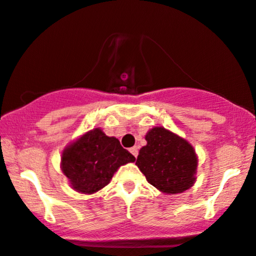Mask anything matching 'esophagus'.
<instances>
[{"instance_id": "1", "label": "esophagus", "mask_w": 256, "mask_h": 256, "mask_svg": "<svg viewBox=\"0 0 256 256\" xmlns=\"http://www.w3.org/2000/svg\"><path fill=\"white\" fill-rule=\"evenodd\" d=\"M130 152L132 154V155L134 156V158H137V156H138V148H137V146L131 148V149H130Z\"/></svg>"}]
</instances>
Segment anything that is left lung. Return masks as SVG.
Masks as SVG:
<instances>
[{
  "mask_svg": "<svg viewBox=\"0 0 256 256\" xmlns=\"http://www.w3.org/2000/svg\"><path fill=\"white\" fill-rule=\"evenodd\" d=\"M146 140L136 164L148 182L167 194L190 188L196 181L198 158L188 142L164 128H152Z\"/></svg>",
  "mask_w": 256,
  "mask_h": 256,
  "instance_id": "1",
  "label": "left lung"
}]
</instances>
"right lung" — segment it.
<instances>
[{
	"label": "right lung",
	"instance_id": "add662e5",
	"mask_svg": "<svg viewBox=\"0 0 256 256\" xmlns=\"http://www.w3.org/2000/svg\"><path fill=\"white\" fill-rule=\"evenodd\" d=\"M134 161L116 137L93 128L64 149L60 168L74 190L93 194L110 184L120 166Z\"/></svg>",
	"mask_w": 256,
	"mask_h": 256
}]
</instances>
